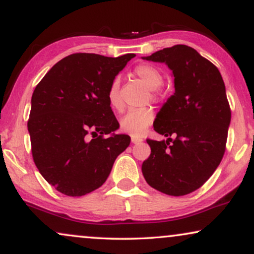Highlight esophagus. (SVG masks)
<instances>
[{"label":"esophagus","mask_w":254,"mask_h":254,"mask_svg":"<svg viewBox=\"0 0 254 254\" xmlns=\"http://www.w3.org/2000/svg\"><path fill=\"white\" fill-rule=\"evenodd\" d=\"M131 141H132L133 144H138V143H140V141H143V138L132 136V137H131Z\"/></svg>","instance_id":"esophagus-1"}]
</instances>
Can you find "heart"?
I'll list each match as a JSON object with an SVG mask.
<instances>
[{
	"mask_svg": "<svg viewBox=\"0 0 254 254\" xmlns=\"http://www.w3.org/2000/svg\"><path fill=\"white\" fill-rule=\"evenodd\" d=\"M133 74L138 77L141 83H144L148 89L155 90L162 84V75L159 70L150 65H138L133 69ZM108 102L115 110L123 109V100L120 92V83L117 80H114L108 88ZM151 97L157 100L158 96L154 92L151 93ZM154 121V113L152 108H139V109H131L124 115L121 120V127L125 132L141 136Z\"/></svg>",
	"mask_w": 254,
	"mask_h": 254,
	"instance_id": "b5f03b06",
	"label": "heart"
}]
</instances>
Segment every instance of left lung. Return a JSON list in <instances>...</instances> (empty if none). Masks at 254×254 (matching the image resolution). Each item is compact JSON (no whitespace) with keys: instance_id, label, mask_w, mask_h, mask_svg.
<instances>
[{"instance_id":"left-lung-1","label":"left lung","mask_w":254,"mask_h":254,"mask_svg":"<svg viewBox=\"0 0 254 254\" xmlns=\"http://www.w3.org/2000/svg\"><path fill=\"white\" fill-rule=\"evenodd\" d=\"M143 59L170 67L175 92L153 124L167 140H146L151 154L141 171L152 188L187 195L205 184L224 155L231 121L224 81L214 64L187 45L167 47Z\"/></svg>"}]
</instances>
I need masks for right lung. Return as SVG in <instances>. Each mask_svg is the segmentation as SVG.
Wrapping results in <instances>:
<instances>
[{
    "instance_id": "right-lung-1",
    "label": "right lung",
    "mask_w": 254,
    "mask_h": 254,
    "mask_svg": "<svg viewBox=\"0 0 254 254\" xmlns=\"http://www.w3.org/2000/svg\"><path fill=\"white\" fill-rule=\"evenodd\" d=\"M133 57L70 54L33 90L28 121L32 158L44 179L63 194L83 196L100 188L129 146L127 134L114 133L120 124L107 93Z\"/></svg>"
}]
</instances>
